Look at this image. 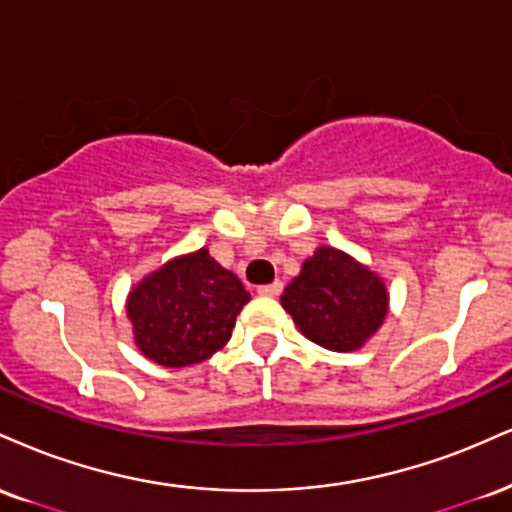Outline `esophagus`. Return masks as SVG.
I'll return each instance as SVG.
<instances>
[{
	"label": "esophagus",
	"mask_w": 512,
	"mask_h": 512,
	"mask_svg": "<svg viewBox=\"0 0 512 512\" xmlns=\"http://www.w3.org/2000/svg\"><path fill=\"white\" fill-rule=\"evenodd\" d=\"M283 283L281 281H274V283H264V286L257 288V293L264 295V298H276V295L281 293Z\"/></svg>",
	"instance_id": "esophagus-1"
}]
</instances>
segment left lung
Returning <instances> with one entry per match:
<instances>
[{
	"instance_id": "left-lung-1",
	"label": "left lung",
	"mask_w": 512,
	"mask_h": 512,
	"mask_svg": "<svg viewBox=\"0 0 512 512\" xmlns=\"http://www.w3.org/2000/svg\"><path fill=\"white\" fill-rule=\"evenodd\" d=\"M281 305L317 346L348 353L384 322L389 295L384 281L336 248H319L288 283Z\"/></svg>"
}]
</instances>
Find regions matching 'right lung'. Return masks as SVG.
Instances as JSON below:
<instances>
[{
  "label": "right lung",
  "mask_w": 512,
  "mask_h": 512,
  "mask_svg": "<svg viewBox=\"0 0 512 512\" xmlns=\"http://www.w3.org/2000/svg\"><path fill=\"white\" fill-rule=\"evenodd\" d=\"M250 293L202 248L133 288L128 319L138 348L164 367H188L226 346Z\"/></svg>",
  "instance_id": "obj_1"
}]
</instances>
